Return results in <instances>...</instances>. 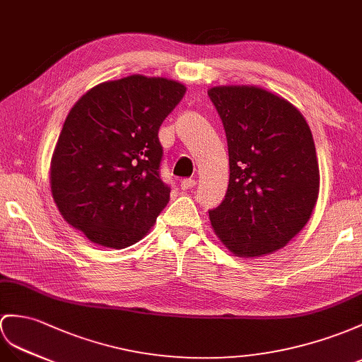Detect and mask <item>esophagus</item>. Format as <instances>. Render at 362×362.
Masks as SVG:
<instances>
[{
    "mask_svg": "<svg viewBox=\"0 0 362 362\" xmlns=\"http://www.w3.org/2000/svg\"><path fill=\"white\" fill-rule=\"evenodd\" d=\"M180 186H181L182 190H190V189H193V187L197 186V181L192 180V178H186V180L181 181Z\"/></svg>",
    "mask_w": 362,
    "mask_h": 362,
    "instance_id": "esophagus-1",
    "label": "esophagus"
}]
</instances>
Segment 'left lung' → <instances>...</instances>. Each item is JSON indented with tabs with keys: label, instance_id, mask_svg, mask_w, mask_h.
Returning <instances> with one entry per match:
<instances>
[{
	"label": "left lung",
	"instance_id": "left-lung-1",
	"mask_svg": "<svg viewBox=\"0 0 362 362\" xmlns=\"http://www.w3.org/2000/svg\"><path fill=\"white\" fill-rule=\"evenodd\" d=\"M223 121L230 178L209 210L219 240L238 257L275 252L307 224L320 192L310 127L284 98L259 87L209 90Z\"/></svg>",
	"mask_w": 362,
	"mask_h": 362
}]
</instances>
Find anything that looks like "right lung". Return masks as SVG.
Instances as JSON below:
<instances>
[{
    "label": "right lung",
    "instance_id": "add662e5",
    "mask_svg": "<svg viewBox=\"0 0 362 362\" xmlns=\"http://www.w3.org/2000/svg\"><path fill=\"white\" fill-rule=\"evenodd\" d=\"M184 92L172 79L132 75L95 86L70 109L52 156V195L92 243L129 247L167 206L158 130Z\"/></svg>",
    "mask_w": 362,
    "mask_h": 362
}]
</instances>
